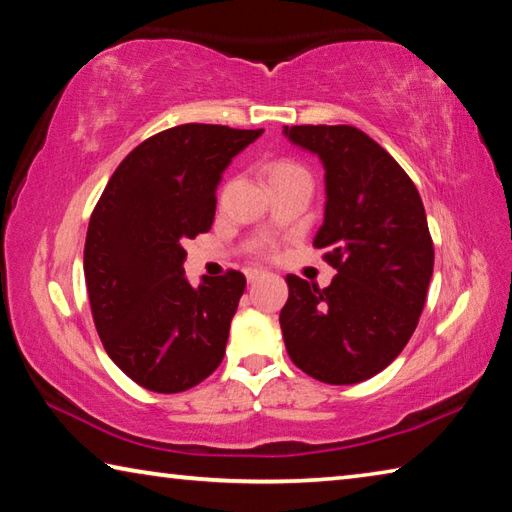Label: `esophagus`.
Wrapping results in <instances>:
<instances>
[{
    "instance_id": "esophagus-1",
    "label": "esophagus",
    "mask_w": 512,
    "mask_h": 512,
    "mask_svg": "<svg viewBox=\"0 0 512 512\" xmlns=\"http://www.w3.org/2000/svg\"><path fill=\"white\" fill-rule=\"evenodd\" d=\"M262 275H264L262 268H253V266L246 268V280H248V282H257Z\"/></svg>"
}]
</instances>
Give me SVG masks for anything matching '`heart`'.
Returning <instances> with one entry per match:
<instances>
[{
    "label": "heart",
    "mask_w": 512,
    "mask_h": 512,
    "mask_svg": "<svg viewBox=\"0 0 512 512\" xmlns=\"http://www.w3.org/2000/svg\"><path fill=\"white\" fill-rule=\"evenodd\" d=\"M302 167H298L296 162H289V160H277L271 164V169H268V180L273 178H280V176H289V173H300Z\"/></svg>",
    "instance_id": "1"
}]
</instances>
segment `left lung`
<instances>
[{"mask_svg": "<svg viewBox=\"0 0 512 512\" xmlns=\"http://www.w3.org/2000/svg\"><path fill=\"white\" fill-rule=\"evenodd\" d=\"M325 167V219L314 246L336 268L318 289L287 275L280 327L291 361L325 384L375 377L418 327L433 273V241L413 180L354 126H284Z\"/></svg>", "mask_w": 512, "mask_h": 512, "instance_id": "left-lung-1", "label": "left lung"}]
</instances>
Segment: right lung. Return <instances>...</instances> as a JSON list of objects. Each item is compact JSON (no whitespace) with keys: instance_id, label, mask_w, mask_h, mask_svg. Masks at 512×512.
<instances>
[{"instance_id":"right-lung-1","label":"right lung","mask_w":512,"mask_h":512,"mask_svg":"<svg viewBox=\"0 0 512 512\" xmlns=\"http://www.w3.org/2000/svg\"><path fill=\"white\" fill-rule=\"evenodd\" d=\"M264 128L183 124L144 140L112 173L85 237L92 318L108 357L153 393H183L219 368L246 277H185L183 244L212 228L216 187Z\"/></svg>"}]
</instances>
